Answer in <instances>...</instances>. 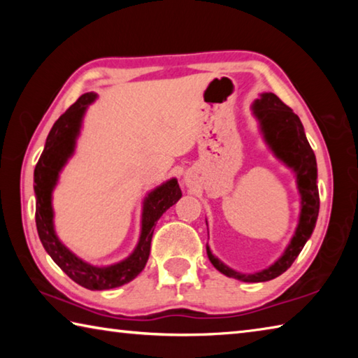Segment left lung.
<instances>
[{"mask_svg":"<svg viewBox=\"0 0 358 358\" xmlns=\"http://www.w3.org/2000/svg\"><path fill=\"white\" fill-rule=\"evenodd\" d=\"M252 112L259 120L265 142L273 151L278 159L289 166L296 175V187L301 197V211L299 226L282 256L276 262L259 273L245 275L224 265L220 259L211 254L207 246L210 262L222 275L245 282H264L282 275L299 256L303 246L311 237L316 227L319 215V191H317V164L316 156L305 136L300 118L294 110L273 93H264L254 101Z\"/></svg>","mask_w":358,"mask_h":358,"instance_id":"left-lung-1","label":"left lung"}]
</instances>
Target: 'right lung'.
Wrapping results in <instances>:
<instances>
[{
    "label": "right lung",
    "instance_id": "obj_1",
    "mask_svg": "<svg viewBox=\"0 0 358 358\" xmlns=\"http://www.w3.org/2000/svg\"><path fill=\"white\" fill-rule=\"evenodd\" d=\"M96 99L94 93H85L59 117L50 129L45 141V147L34 169V192H36V227L45 251L50 254L59 268L72 281L90 290H106L120 287L129 282L141 273L147 265L150 256L151 237L155 226L166 210L177 203L181 197L178 181L172 178L164 185L157 186L143 201L142 232L134 252L128 259L108 266H94L74 252H71L58 240L53 227L52 191L58 181L66 162L74 153L76 138L80 132L82 120L87 107Z\"/></svg>",
    "mask_w": 358,
    "mask_h": 358
}]
</instances>
